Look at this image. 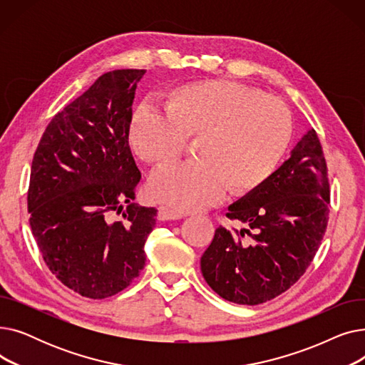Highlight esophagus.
Wrapping results in <instances>:
<instances>
[{"mask_svg": "<svg viewBox=\"0 0 365 365\" xmlns=\"http://www.w3.org/2000/svg\"><path fill=\"white\" fill-rule=\"evenodd\" d=\"M185 215L183 213H179L176 212V210H171L168 207H158V219L160 220H178V219H182Z\"/></svg>", "mask_w": 365, "mask_h": 365, "instance_id": "1", "label": "esophagus"}]
</instances>
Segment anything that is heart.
I'll use <instances>...</instances> for the list:
<instances>
[{"label":"heart","instance_id":"b5f03b06","mask_svg":"<svg viewBox=\"0 0 365 365\" xmlns=\"http://www.w3.org/2000/svg\"><path fill=\"white\" fill-rule=\"evenodd\" d=\"M164 113L139 106L128 142L155 167L176 161L194 140V161L163 168L148 194L179 212L215 204L223 190L247 195L272 176L290 145L292 112L281 101L232 81H201L165 94Z\"/></svg>","mask_w":365,"mask_h":365}]
</instances>
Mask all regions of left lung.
<instances>
[{"instance_id": "1", "label": "left lung", "mask_w": 365, "mask_h": 365, "mask_svg": "<svg viewBox=\"0 0 365 365\" xmlns=\"http://www.w3.org/2000/svg\"><path fill=\"white\" fill-rule=\"evenodd\" d=\"M312 128L260 187L229 205L201 257V272L225 300L259 304L287 292L308 269L329 222L330 183Z\"/></svg>"}]
</instances>
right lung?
Listing matches in <instances>:
<instances>
[{
    "label": "right lung",
    "instance_id": "obj_1",
    "mask_svg": "<svg viewBox=\"0 0 365 365\" xmlns=\"http://www.w3.org/2000/svg\"><path fill=\"white\" fill-rule=\"evenodd\" d=\"M143 73L117 69L99 76L54 115L34 153L32 235L51 274L88 299L110 297L139 277L155 226L157 210L133 202L140 171L128 127Z\"/></svg>",
    "mask_w": 365,
    "mask_h": 365
}]
</instances>
